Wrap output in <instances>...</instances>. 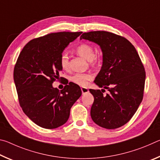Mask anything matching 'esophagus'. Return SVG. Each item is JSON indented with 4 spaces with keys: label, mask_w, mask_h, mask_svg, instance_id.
Here are the masks:
<instances>
[{
    "label": "esophagus",
    "mask_w": 160,
    "mask_h": 160,
    "mask_svg": "<svg viewBox=\"0 0 160 160\" xmlns=\"http://www.w3.org/2000/svg\"><path fill=\"white\" fill-rule=\"evenodd\" d=\"M81 91H82V93H87L89 92V90L87 88H81Z\"/></svg>",
    "instance_id": "esophagus-1"
}]
</instances>
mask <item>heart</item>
Masks as SVG:
<instances>
[{
	"label": "heart",
	"mask_w": 160,
	"mask_h": 160,
	"mask_svg": "<svg viewBox=\"0 0 160 160\" xmlns=\"http://www.w3.org/2000/svg\"><path fill=\"white\" fill-rule=\"evenodd\" d=\"M76 52L82 58L88 61H97L98 57L94 54V49L92 46L88 43H82L78 45L75 48ZM60 64L63 69H68L69 67V58L66 53L61 54L60 58ZM92 79V75L89 73H76L71 77V80L75 84L85 86L88 82Z\"/></svg>",
	"instance_id": "obj_1"
}]
</instances>
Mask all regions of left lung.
<instances>
[{"label": "left lung", "mask_w": 160, "mask_h": 160, "mask_svg": "<svg viewBox=\"0 0 160 160\" xmlns=\"http://www.w3.org/2000/svg\"><path fill=\"white\" fill-rule=\"evenodd\" d=\"M100 46L102 68L94 82L100 90L90 89L94 96L92 119L97 125L115 129L131 120L144 94L145 71L136 49L125 37L106 31L85 32L80 37ZM104 88L109 93L102 94Z\"/></svg>", "instance_id": "1"}]
</instances>
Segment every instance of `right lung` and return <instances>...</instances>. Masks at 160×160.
I'll return each instance as SVG.
<instances>
[{"mask_svg":"<svg viewBox=\"0 0 160 160\" xmlns=\"http://www.w3.org/2000/svg\"><path fill=\"white\" fill-rule=\"evenodd\" d=\"M81 34L60 32L36 38L18 56L13 78L19 103L24 113L42 128H56L66 123L70 108L82 94L80 87L71 82L61 91L52 86L62 70V53Z\"/></svg>","mask_w":160,"mask_h":160,"instance_id":"add662e5","label":"right lung"}]
</instances>
